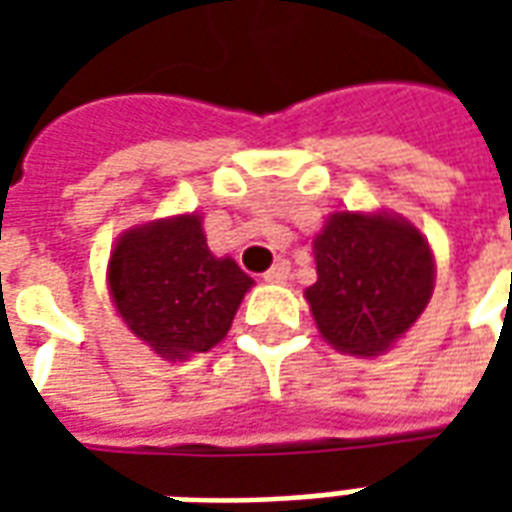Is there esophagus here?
I'll list each match as a JSON object with an SVG mask.
<instances>
[{
    "instance_id": "esophagus-1",
    "label": "esophagus",
    "mask_w": 512,
    "mask_h": 512,
    "mask_svg": "<svg viewBox=\"0 0 512 512\" xmlns=\"http://www.w3.org/2000/svg\"><path fill=\"white\" fill-rule=\"evenodd\" d=\"M290 277V266L288 263H285V260H279V263H274V266L268 268L266 271V282H271V285H282V282H285V279Z\"/></svg>"
}]
</instances>
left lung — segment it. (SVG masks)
I'll return each instance as SVG.
<instances>
[{
    "label": "left lung",
    "instance_id": "obj_1",
    "mask_svg": "<svg viewBox=\"0 0 512 512\" xmlns=\"http://www.w3.org/2000/svg\"><path fill=\"white\" fill-rule=\"evenodd\" d=\"M312 249L318 282L304 290V299L321 337L340 354H384L428 307L436 282L433 252L403 216L337 211Z\"/></svg>",
    "mask_w": 512,
    "mask_h": 512
}]
</instances>
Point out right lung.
<instances>
[{"mask_svg": "<svg viewBox=\"0 0 512 512\" xmlns=\"http://www.w3.org/2000/svg\"><path fill=\"white\" fill-rule=\"evenodd\" d=\"M106 279L131 334L172 362L222 343L255 285L233 257L208 249L197 213L126 230L112 249Z\"/></svg>", "mask_w": 512, "mask_h": 512, "instance_id": "1", "label": "right lung"}]
</instances>
